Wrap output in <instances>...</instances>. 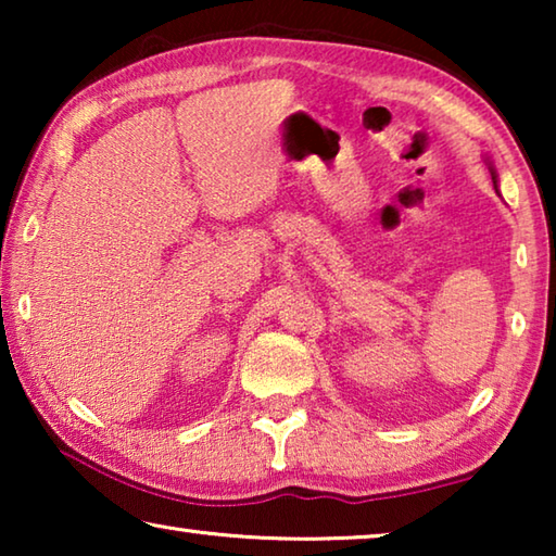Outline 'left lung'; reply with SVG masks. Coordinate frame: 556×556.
Here are the masks:
<instances>
[{
    "instance_id": "8db88e82",
    "label": "left lung",
    "mask_w": 556,
    "mask_h": 556,
    "mask_svg": "<svg viewBox=\"0 0 556 556\" xmlns=\"http://www.w3.org/2000/svg\"><path fill=\"white\" fill-rule=\"evenodd\" d=\"M488 162V172H491V178H493V188H495V193L501 195V191H497V176H495V168H493V164H491V159H485Z\"/></svg>"
}]
</instances>
